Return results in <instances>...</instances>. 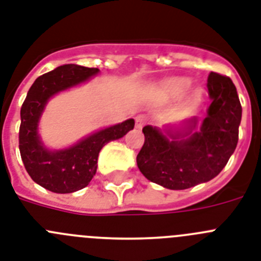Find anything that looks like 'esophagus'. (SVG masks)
<instances>
[{"label": "esophagus", "instance_id": "1", "mask_svg": "<svg viewBox=\"0 0 261 261\" xmlns=\"http://www.w3.org/2000/svg\"><path fill=\"white\" fill-rule=\"evenodd\" d=\"M146 123H147V117H146V115L140 114V115H138L137 118H135V126H137L138 128H142Z\"/></svg>", "mask_w": 261, "mask_h": 261}]
</instances>
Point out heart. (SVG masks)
Here are the masks:
<instances>
[{
	"label": "heart",
	"mask_w": 261,
	"mask_h": 261,
	"mask_svg": "<svg viewBox=\"0 0 261 261\" xmlns=\"http://www.w3.org/2000/svg\"><path fill=\"white\" fill-rule=\"evenodd\" d=\"M189 87L188 80H172L167 84V90H169L173 94H180Z\"/></svg>",
	"instance_id": "1"
}]
</instances>
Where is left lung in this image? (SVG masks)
Returning <instances> with one entry per match:
<instances>
[{
  "label": "left lung",
  "mask_w": 261,
  "mask_h": 261,
  "mask_svg": "<svg viewBox=\"0 0 261 261\" xmlns=\"http://www.w3.org/2000/svg\"><path fill=\"white\" fill-rule=\"evenodd\" d=\"M212 98L201 130L185 140H168L158 128L143 127L144 144L138 168L155 184L182 190L214 178L227 164L239 139L242 105L237 88L225 74L210 72Z\"/></svg>",
  "instance_id": "obj_1"
}]
</instances>
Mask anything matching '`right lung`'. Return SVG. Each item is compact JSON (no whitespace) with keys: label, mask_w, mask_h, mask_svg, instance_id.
<instances>
[{"label":"right lung","mask_w":261,"mask_h":261,"mask_svg":"<svg viewBox=\"0 0 261 261\" xmlns=\"http://www.w3.org/2000/svg\"><path fill=\"white\" fill-rule=\"evenodd\" d=\"M98 68L67 64L39 76L27 92L21 108L19 152L30 177L54 193H72L87 187L96 174L97 159L103 146L119 139L134 128V119L101 130L62 151H47L40 143L36 127L49 97L60 90L88 80Z\"/></svg>","instance_id":"obj_1"}]
</instances>
